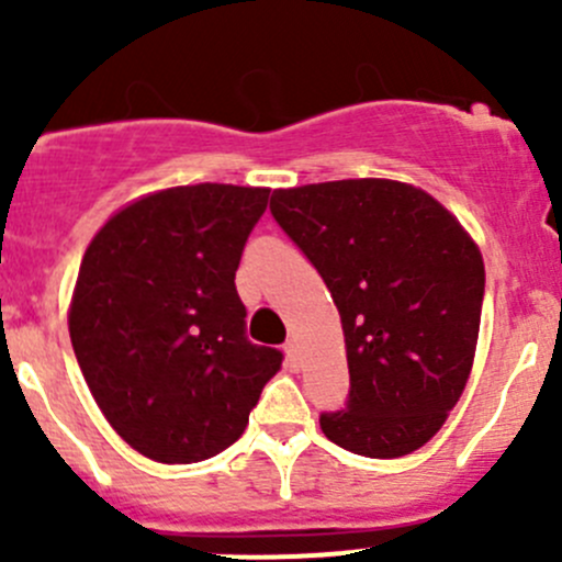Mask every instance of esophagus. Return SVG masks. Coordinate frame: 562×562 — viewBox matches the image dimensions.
I'll use <instances>...</instances> for the list:
<instances>
[{
	"label": "esophagus",
	"mask_w": 562,
	"mask_h": 562,
	"mask_svg": "<svg viewBox=\"0 0 562 562\" xmlns=\"http://www.w3.org/2000/svg\"><path fill=\"white\" fill-rule=\"evenodd\" d=\"M285 359H288V367H299V342L296 339H288L285 342Z\"/></svg>",
	"instance_id": "34e87169"
}]
</instances>
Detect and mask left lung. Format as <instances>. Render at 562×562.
<instances>
[{
  "mask_svg": "<svg viewBox=\"0 0 562 562\" xmlns=\"http://www.w3.org/2000/svg\"><path fill=\"white\" fill-rule=\"evenodd\" d=\"M271 217L339 310L350 391L321 413L331 443L372 459L422 449L468 383L484 260L454 214L402 181L342 179L271 192Z\"/></svg>",
  "mask_w": 562,
  "mask_h": 562,
  "instance_id": "obj_1",
  "label": "left lung"
}]
</instances>
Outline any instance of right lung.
<instances>
[{
  "mask_svg": "<svg viewBox=\"0 0 562 562\" xmlns=\"http://www.w3.org/2000/svg\"><path fill=\"white\" fill-rule=\"evenodd\" d=\"M269 190L171 187L130 203L83 255L70 307L78 367L144 457L201 462L239 440L282 350L247 339L236 269Z\"/></svg>",
  "mask_w": 562,
  "mask_h": 562,
  "instance_id": "obj_1",
  "label": "right lung"
}]
</instances>
